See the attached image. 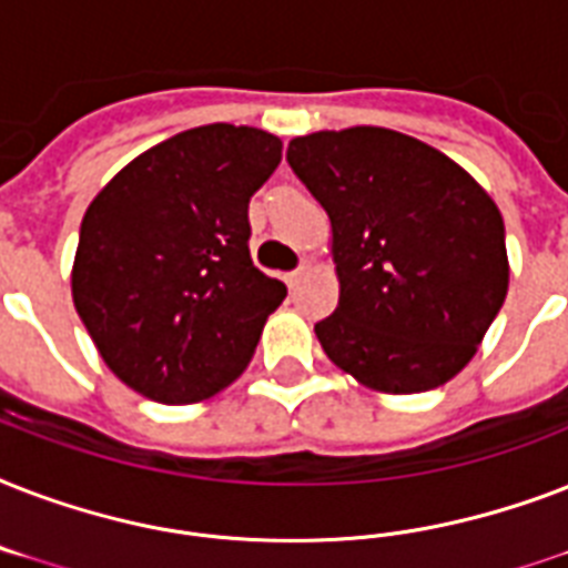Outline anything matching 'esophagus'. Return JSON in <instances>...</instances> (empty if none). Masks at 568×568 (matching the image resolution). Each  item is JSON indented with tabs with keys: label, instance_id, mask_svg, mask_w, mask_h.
<instances>
[{
	"label": "esophagus",
	"instance_id": "34e87169",
	"mask_svg": "<svg viewBox=\"0 0 568 568\" xmlns=\"http://www.w3.org/2000/svg\"><path fill=\"white\" fill-rule=\"evenodd\" d=\"M306 271H310V265L303 262V265L297 267V271H292V274H285V285H288V288H297V285L303 283V274H306Z\"/></svg>",
	"mask_w": 568,
	"mask_h": 568
}]
</instances>
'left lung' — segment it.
I'll return each instance as SVG.
<instances>
[{
  "label": "left lung",
  "instance_id": "left-lung-1",
  "mask_svg": "<svg viewBox=\"0 0 568 568\" xmlns=\"http://www.w3.org/2000/svg\"><path fill=\"white\" fill-rule=\"evenodd\" d=\"M285 159L333 230L338 306L315 324L324 354L386 395L457 377L510 285L493 196L454 159L395 129L312 132Z\"/></svg>",
  "mask_w": 568,
  "mask_h": 568
}]
</instances>
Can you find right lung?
<instances>
[{
	"instance_id": "right-lung-1",
	"label": "right lung",
	"mask_w": 568,
	"mask_h": 568,
	"mask_svg": "<svg viewBox=\"0 0 568 568\" xmlns=\"http://www.w3.org/2000/svg\"><path fill=\"white\" fill-rule=\"evenodd\" d=\"M283 159L265 129L209 123L168 138L93 196L73 303L102 363L138 395L196 404L247 368L285 285L250 258V196Z\"/></svg>"
}]
</instances>
